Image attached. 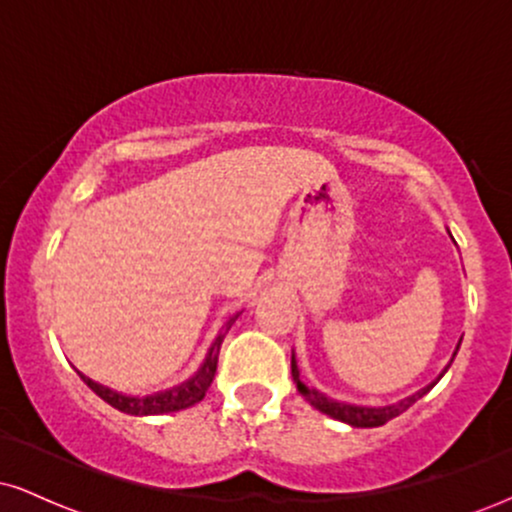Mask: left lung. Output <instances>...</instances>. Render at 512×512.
<instances>
[{
    "label": "left lung",
    "instance_id": "left-lung-1",
    "mask_svg": "<svg viewBox=\"0 0 512 512\" xmlns=\"http://www.w3.org/2000/svg\"><path fill=\"white\" fill-rule=\"evenodd\" d=\"M457 349H460V346H457ZM455 354H457V351H455ZM445 370H448V368H445ZM445 370H443V373H445ZM443 373H440L438 378H443ZM291 375H293V383H296V387H298V392H301V395L308 399L310 407L320 409L322 414L332 416V419L344 421V424H351V426H356V428H375V426L387 424V421L395 419V416L402 414V411H407L411 404L416 402V399L424 397L426 392L438 383V380H436V383L424 387V390L416 392V395L402 399V402L387 404V407H356V404L337 402V399L325 397V395H322V392H317V390H313V387L305 385L303 380H301V373H298L296 356H293V354H291Z\"/></svg>",
    "mask_w": 512,
    "mask_h": 512
}]
</instances>
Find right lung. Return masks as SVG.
I'll use <instances>...</instances> for the list:
<instances>
[{"instance_id": "right-lung-1", "label": "right lung", "mask_w": 512, "mask_h": 512, "mask_svg": "<svg viewBox=\"0 0 512 512\" xmlns=\"http://www.w3.org/2000/svg\"><path fill=\"white\" fill-rule=\"evenodd\" d=\"M236 320H238V315H233L231 320L226 322V327H221V332L216 334L214 344H211L207 358H204V363L197 368V373L192 375V378H187L185 383H180L175 387H168V390H163V392H151V395H122V392L110 390V387L93 383V380L86 378V375H81V380H84V383L91 387L98 397L105 399L110 407L125 411V414L146 416V414H168V411L187 409V407H192V404L202 402L204 395H207L211 380H214V373H216V363H219L221 342Z\"/></svg>"}]
</instances>
